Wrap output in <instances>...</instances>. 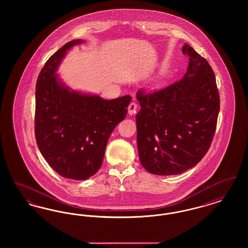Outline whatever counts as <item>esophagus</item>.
<instances>
[{
  "label": "esophagus",
  "instance_id": "obj_1",
  "mask_svg": "<svg viewBox=\"0 0 248 248\" xmlns=\"http://www.w3.org/2000/svg\"><path fill=\"white\" fill-rule=\"evenodd\" d=\"M137 108H138V104L136 102H131L129 106H128V113H129V115L135 114Z\"/></svg>",
  "mask_w": 248,
  "mask_h": 248
}]
</instances>
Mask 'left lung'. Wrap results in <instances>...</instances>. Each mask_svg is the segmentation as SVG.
I'll list each match as a JSON object with an SVG mask.
<instances>
[{
    "mask_svg": "<svg viewBox=\"0 0 248 248\" xmlns=\"http://www.w3.org/2000/svg\"><path fill=\"white\" fill-rule=\"evenodd\" d=\"M184 77L153 94L139 91L137 142L142 166L159 176L178 175L197 165L212 142L219 94L211 66L185 44Z\"/></svg>",
    "mask_w": 248,
    "mask_h": 248,
    "instance_id": "left-lung-1",
    "label": "left lung"
}]
</instances>
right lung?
I'll return each instance as SVG.
<instances>
[{
  "mask_svg": "<svg viewBox=\"0 0 248 248\" xmlns=\"http://www.w3.org/2000/svg\"><path fill=\"white\" fill-rule=\"evenodd\" d=\"M73 40L59 49L40 72L35 92V138L44 158L61 177L85 180L98 171L108 138L127 114L130 95L107 100L71 90L57 71Z\"/></svg>",
  "mask_w": 248,
  "mask_h": 248,
  "instance_id": "obj_1",
  "label": "right lung"
}]
</instances>
